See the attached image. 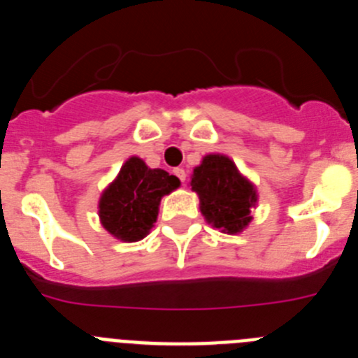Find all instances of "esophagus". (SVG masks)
Wrapping results in <instances>:
<instances>
[{"label": "esophagus", "instance_id": "esophagus-1", "mask_svg": "<svg viewBox=\"0 0 358 358\" xmlns=\"http://www.w3.org/2000/svg\"><path fill=\"white\" fill-rule=\"evenodd\" d=\"M173 173H176L177 177H179V181L182 182V185H185V181H186V172L182 169H176L173 170Z\"/></svg>", "mask_w": 358, "mask_h": 358}]
</instances>
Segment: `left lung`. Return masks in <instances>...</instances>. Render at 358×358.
<instances>
[{
    "instance_id": "8db88e82",
    "label": "left lung",
    "mask_w": 358,
    "mask_h": 358,
    "mask_svg": "<svg viewBox=\"0 0 358 358\" xmlns=\"http://www.w3.org/2000/svg\"><path fill=\"white\" fill-rule=\"evenodd\" d=\"M189 186L199 195L206 222L227 235H238L251 224L258 204L255 182L249 181L226 154H206L192 173Z\"/></svg>"
}]
</instances>
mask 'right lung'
Here are the masks:
<instances>
[{"label": "right lung", "mask_w": 358, "mask_h": 358, "mask_svg": "<svg viewBox=\"0 0 358 358\" xmlns=\"http://www.w3.org/2000/svg\"><path fill=\"white\" fill-rule=\"evenodd\" d=\"M179 186L176 176L131 156L98 199L100 224L120 242H140L156 224L161 199Z\"/></svg>", "instance_id": "add662e5"}]
</instances>
